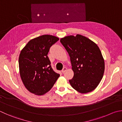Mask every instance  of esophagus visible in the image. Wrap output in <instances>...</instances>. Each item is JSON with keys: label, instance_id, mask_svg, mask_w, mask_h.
<instances>
[{"label": "esophagus", "instance_id": "34e87169", "mask_svg": "<svg viewBox=\"0 0 122 122\" xmlns=\"http://www.w3.org/2000/svg\"><path fill=\"white\" fill-rule=\"evenodd\" d=\"M67 68L65 67V68H63V69L61 70V71H62V73H64V72L66 71H67Z\"/></svg>", "mask_w": 122, "mask_h": 122}]
</instances>
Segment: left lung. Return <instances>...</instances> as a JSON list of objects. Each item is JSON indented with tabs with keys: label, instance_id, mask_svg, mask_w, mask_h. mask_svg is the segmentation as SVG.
Returning <instances> with one entry per match:
<instances>
[{
	"label": "left lung",
	"instance_id": "obj_1",
	"mask_svg": "<svg viewBox=\"0 0 122 122\" xmlns=\"http://www.w3.org/2000/svg\"><path fill=\"white\" fill-rule=\"evenodd\" d=\"M70 57L74 75L69 83L81 93L93 91L102 78L105 62L98 45L86 37L77 35L60 39Z\"/></svg>",
	"mask_w": 122,
	"mask_h": 122
}]
</instances>
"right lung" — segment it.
<instances>
[{
    "label": "right lung",
    "mask_w": 122,
    "mask_h": 122,
    "mask_svg": "<svg viewBox=\"0 0 122 122\" xmlns=\"http://www.w3.org/2000/svg\"><path fill=\"white\" fill-rule=\"evenodd\" d=\"M59 39L52 35H42L28 42L20 54V74L29 91L38 96L51 89L60 74L55 72L47 56L50 47Z\"/></svg>",
    "instance_id": "right-lung-1"
}]
</instances>
